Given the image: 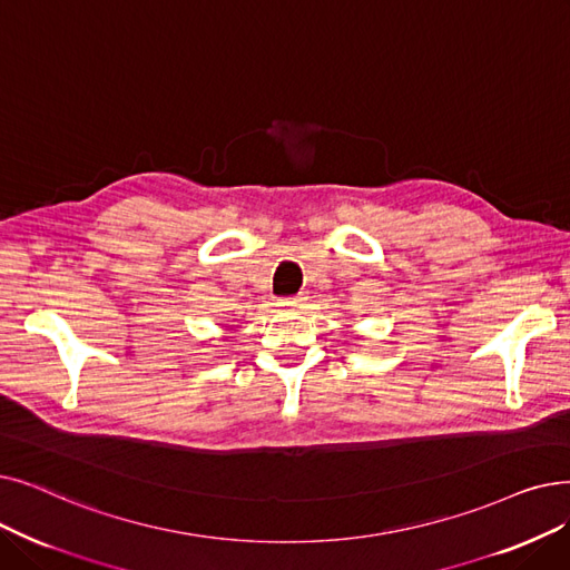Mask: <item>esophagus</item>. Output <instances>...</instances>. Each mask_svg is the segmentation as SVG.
Wrapping results in <instances>:
<instances>
[{
	"label": "esophagus",
	"mask_w": 570,
	"mask_h": 570,
	"mask_svg": "<svg viewBox=\"0 0 570 570\" xmlns=\"http://www.w3.org/2000/svg\"><path fill=\"white\" fill-rule=\"evenodd\" d=\"M279 307H286V309H295V307H303V301L301 298H286L279 303Z\"/></svg>",
	"instance_id": "esophagus-1"
}]
</instances>
